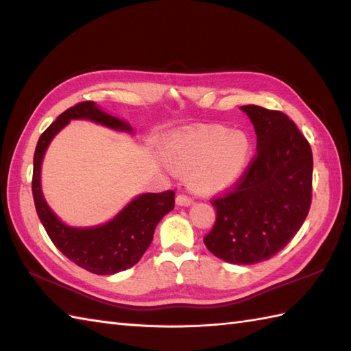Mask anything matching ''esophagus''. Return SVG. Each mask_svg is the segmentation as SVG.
<instances>
[{
    "mask_svg": "<svg viewBox=\"0 0 351 351\" xmlns=\"http://www.w3.org/2000/svg\"><path fill=\"white\" fill-rule=\"evenodd\" d=\"M176 202H177L178 206H189L192 203V198L189 195H186V194H178L177 198H176Z\"/></svg>",
    "mask_w": 351,
    "mask_h": 351,
    "instance_id": "esophagus-1",
    "label": "esophagus"
}]
</instances>
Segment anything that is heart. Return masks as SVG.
<instances>
[{
  "instance_id": "1",
  "label": "heart",
  "mask_w": 351,
  "mask_h": 351,
  "mask_svg": "<svg viewBox=\"0 0 351 351\" xmlns=\"http://www.w3.org/2000/svg\"><path fill=\"white\" fill-rule=\"evenodd\" d=\"M165 157L178 171H194L192 184L197 191L213 192L244 173L252 159V142L245 133L223 125L204 127L169 142Z\"/></svg>"
}]
</instances>
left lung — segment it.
<instances>
[{"mask_svg":"<svg viewBox=\"0 0 351 351\" xmlns=\"http://www.w3.org/2000/svg\"><path fill=\"white\" fill-rule=\"evenodd\" d=\"M257 134V153L224 194L213 197L217 219L204 244L238 265L277 254L303 226L312 203L309 142L280 110L241 106Z\"/></svg>","mask_w":351,"mask_h":351,"instance_id":"8db88e82","label":"left lung"}]
</instances>
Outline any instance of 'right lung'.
Returning <instances> with one entry per match:
<instances>
[{"label":"right lung","mask_w":351,"mask_h":351,"mask_svg":"<svg viewBox=\"0 0 351 351\" xmlns=\"http://www.w3.org/2000/svg\"><path fill=\"white\" fill-rule=\"evenodd\" d=\"M69 119H90L117 130L132 132L124 121L99 110L94 101H82L69 107L40 134L34 149L32 191L36 212L53 244L75 265L98 276L115 274L132 268L141 261L153 241L159 221L174 209V191L144 194L134 198L110 223L92 228L68 227L45 203L40 191V165L49 142Z\"/></svg>","instance_id":"right-lung-1"}]
</instances>
